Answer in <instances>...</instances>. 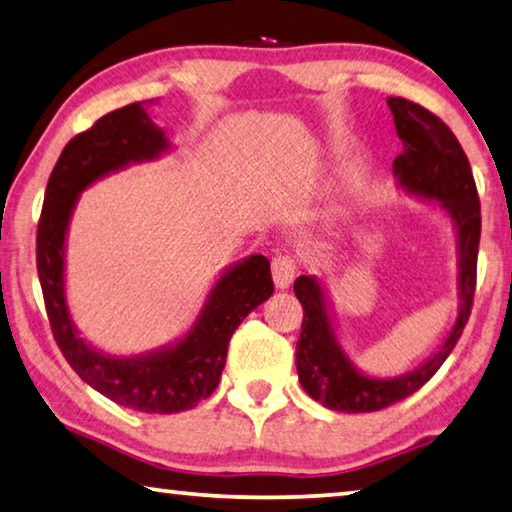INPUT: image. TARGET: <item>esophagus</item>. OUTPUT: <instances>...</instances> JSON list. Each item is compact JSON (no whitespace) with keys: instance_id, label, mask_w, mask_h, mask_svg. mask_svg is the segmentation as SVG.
Here are the masks:
<instances>
[{"instance_id":"1","label":"esophagus","mask_w":512,"mask_h":512,"mask_svg":"<svg viewBox=\"0 0 512 512\" xmlns=\"http://www.w3.org/2000/svg\"><path fill=\"white\" fill-rule=\"evenodd\" d=\"M271 271H273L275 289H289L293 277H296V259H291L287 255L275 257L271 264Z\"/></svg>"}]
</instances>
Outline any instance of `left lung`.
<instances>
[{
  "instance_id": "obj_1",
  "label": "left lung",
  "mask_w": 512,
  "mask_h": 512,
  "mask_svg": "<svg viewBox=\"0 0 512 512\" xmlns=\"http://www.w3.org/2000/svg\"><path fill=\"white\" fill-rule=\"evenodd\" d=\"M386 103L393 112L397 137L404 146L393 162L397 187L420 201L440 203L454 225L458 314L438 350H433L431 357L418 368L397 377H372L357 368L341 345L336 334L334 307L323 280L316 275H300L293 284L296 298L305 311L296 345L300 386L311 400L341 413L386 409L427 384L461 339L474 300L481 207L467 155L454 133L429 110L402 97H388Z\"/></svg>"
}]
</instances>
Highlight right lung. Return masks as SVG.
I'll use <instances>...</instances> for the list:
<instances>
[{
  "label": "right lung",
  "mask_w": 512,
  "mask_h": 512,
  "mask_svg": "<svg viewBox=\"0 0 512 512\" xmlns=\"http://www.w3.org/2000/svg\"><path fill=\"white\" fill-rule=\"evenodd\" d=\"M169 151L171 142L144 103L108 112L60 153L38 223V277L60 352L94 391L142 413H180L210 397L221 379L230 336L250 311L273 296L268 259L248 255L223 268L194 325L173 343L117 357L81 339L65 293L67 230L76 203L97 180Z\"/></svg>",
  "instance_id": "obj_1"
}]
</instances>
